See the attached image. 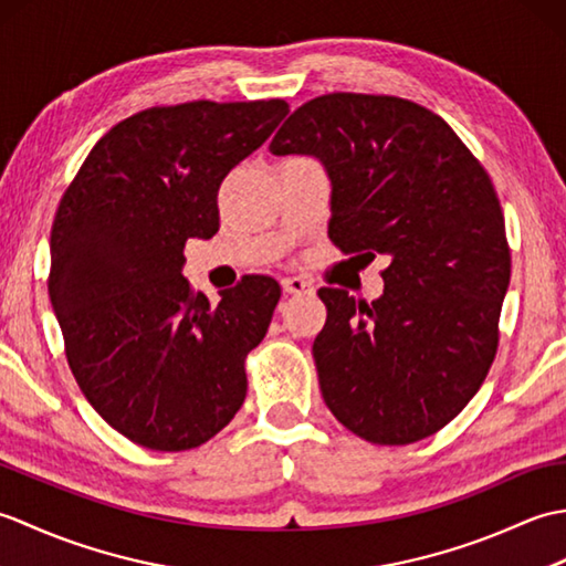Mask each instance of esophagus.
<instances>
[{
	"label": "esophagus",
	"instance_id": "obj_1",
	"mask_svg": "<svg viewBox=\"0 0 566 566\" xmlns=\"http://www.w3.org/2000/svg\"><path fill=\"white\" fill-rule=\"evenodd\" d=\"M282 290L286 294H311V292H314V284L304 280V276H284Z\"/></svg>",
	"mask_w": 566,
	"mask_h": 566
}]
</instances>
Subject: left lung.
<instances>
[{"label": "left lung", "instance_id": "left-lung-1", "mask_svg": "<svg viewBox=\"0 0 566 566\" xmlns=\"http://www.w3.org/2000/svg\"><path fill=\"white\" fill-rule=\"evenodd\" d=\"M270 153L326 167L333 243L389 260L371 304L318 292L323 401L367 442L432 436L482 387L499 345L511 252L486 170L423 106L350 92L298 106Z\"/></svg>", "mask_w": 566, "mask_h": 566}]
</instances>
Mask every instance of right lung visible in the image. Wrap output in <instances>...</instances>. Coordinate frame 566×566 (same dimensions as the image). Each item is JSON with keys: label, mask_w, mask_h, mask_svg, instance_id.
<instances>
[{"label": "right lung", "mask_w": 566, "mask_h": 566, "mask_svg": "<svg viewBox=\"0 0 566 566\" xmlns=\"http://www.w3.org/2000/svg\"><path fill=\"white\" fill-rule=\"evenodd\" d=\"M290 104L189 102L116 124L82 163L51 231L48 294L82 394L140 448H199L245 401V357L280 284L248 274L211 304L185 243L219 231V187Z\"/></svg>", "instance_id": "right-lung-1"}]
</instances>
